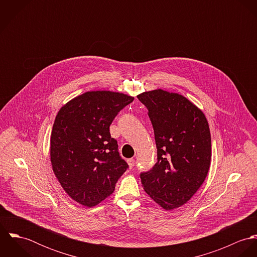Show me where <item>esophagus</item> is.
I'll return each mask as SVG.
<instances>
[{"instance_id": "esophagus-1", "label": "esophagus", "mask_w": 257, "mask_h": 257, "mask_svg": "<svg viewBox=\"0 0 257 257\" xmlns=\"http://www.w3.org/2000/svg\"><path fill=\"white\" fill-rule=\"evenodd\" d=\"M127 164H128V166H130V168L132 169V168L135 166V159H134V158L127 159Z\"/></svg>"}]
</instances>
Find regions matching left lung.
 <instances>
[{"mask_svg":"<svg viewBox=\"0 0 257 257\" xmlns=\"http://www.w3.org/2000/svg\"><path fill=\"white\" fill-rule=\"evenodd\" d=\"M146 106L154 131L157 162L141 173L147 194L163 209L187 203L209 172L212 143L203 111L177 93L161 89L138 96Z\"/></svg>","mask_w":257,"mask_h":257,"instance_id":"left-lung-1","label":"left lung"}]
</instances>
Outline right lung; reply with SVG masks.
Returning a JSON list of instances; mask_svg holds the SVG:
<instances>
[{"mask_svg":"<svg viewBox=\"0 0 257 257\" xmlns=\"http://www.w3.org/2000/svg\"><path fill=\"white\" fill-rule=\"evenodd\" d=\"M134 99L122 93L91 91L58 111L50 137V161L64 191L79 204L101 203L128 168L110 137V125Z\"/></svg>","mask_w":257,"mask_h":257,"instance_id":"1","label":"right lung"}]
</instances>
